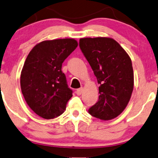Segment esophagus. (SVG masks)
Instances as JSON below:
<instances>
[{"label": "esophagus", "instance_id": "esophagus-1", "mask_svg": "<svg viewBox=\"0 0 158 158\" xmlns=\"http://www.w3.org/2000/svg\"><path fill=\"white\" fill-rule=\"evenodd\" d=\"M82 91H83V90H82V88H79V89H77L76 90V94L77 95H81L82 94Z\"/></svg>", "mask_w": 158, "mask_h": 158}]
</instances>
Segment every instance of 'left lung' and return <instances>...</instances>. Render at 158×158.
Returning <instances> with one entry per match:
<instances>
[{"label":"left lung","instance_id":"left-lung-1","mask_svg":"<svg viewBox=\"0 0 158 158\" xmlns=\"http://www.w3.org/2000/svg\"><path fill=\"white\" fill-rule=\"evenodd\" d=\"M79 47L100 84L98 101L88 112L101 120L115 118L126 108L133 92L131 58L118 43L110 37L81 38Z\"/></svg>","mask_w":158,"mask_h":158}]
</instances>
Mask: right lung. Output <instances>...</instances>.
<instances>
[{
	"label": "right lung",
	"instance_id": "add662e5",
	"mask_svg": "<svg viewBox=\"0 0 158 158\" xmlns=\"http://www.w3.org/2000/svg\"><path fill=\"white\" fill-rule=\"evenodd\" d=\"M78 46L76 40H45L31 49L21 73L20 85L26 103L45 119L64 112L73 91L61 70L62 64Z\"/></svg>",
	"mask_w": 158,
	"mask_h": 158
}]
</instances>
